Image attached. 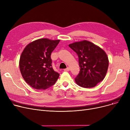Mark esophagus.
Wrapping results in <instances>:
<instances>
[{"label":"esophagus","mask_w":130,"mask_h":130,"mask_svg":"<svg viewBox=\"0 0 130 130\" xmlns=\"http://www.w3.org/2000/svg\"><path fill=\"white\" fill-rule=\"evenodd\" d=\"M70 67H67V68H66V69H64V71L67 72V71H70Z\"/></svg>","instance_id":"esophagus-1"}]
</instances>
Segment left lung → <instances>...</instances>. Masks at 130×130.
Returning <instances> with one entry per match:
<instances>
[{
    "instance_id": "obj_1",
    "label": "left lung",
    "mask_w": 130,
    "mask_h": 130,
    "mask_svg": "<svg viewBox=\"0 0 130 130\" xmlns=\"http://www.w3.org/2000/svg\"><path fill=\"white\" fill-rule=\"evenodd\" d=\"M69 47L78 57L80 69L75 78L78 85L84 88H92L104 79L109 61L103 50L86 40L71 44Z\"/></svg>"
}]
</instances>
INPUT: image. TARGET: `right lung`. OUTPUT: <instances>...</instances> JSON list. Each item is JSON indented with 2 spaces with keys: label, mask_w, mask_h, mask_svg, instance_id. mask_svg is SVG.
<instances>
[{
  "label": "right lung",
  "mask_w": 130,
  "mask_h": 130,
  "mask_svg": "<svg viewBox=\"0 0 130 130\" xmlns=\"http://www.w3.org/2000/svg\"><path fill=\"white\" fill-rule=\"evenodd\" d=\"M60 40L40 38L27 45L19 59V68L26 82L36 90H46L56 83L59 74L52 66L51 53Z\"/></svg>",
  "instance_id": "obj_1"
}]
</instances>
